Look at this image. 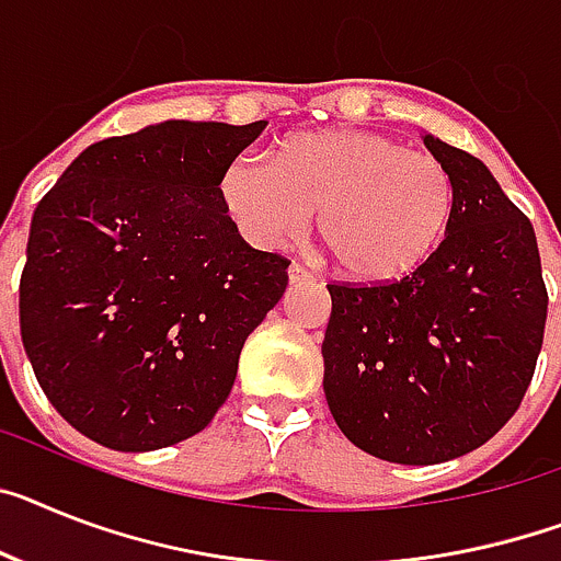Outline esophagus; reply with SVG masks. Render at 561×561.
Returning <instances> with one entry per match:
<instances>
[{"label":"esophagus","mask_w":561,"mask_h":561,"mask_svg":"<svg viewBox=\"0 0 561 561\" xmlns=\"http://www.w3.org/2000/svg\"><path fill=\"white\" fill-rule=\"evenodd\" d=\"M288 282L290 285H310V282H317V276L310 271H305L302 265H290L288 267Z\"/></svg>","instance_id":"1"}]
</instances>
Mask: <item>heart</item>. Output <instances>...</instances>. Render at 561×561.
I'll list each match as a JSON object with an SVG mask.
<instances>
[{"instance_id":"heart-1","label":"heart","mask_w":561,"mask_h":561,"mask_svg":"<svg viewBox=\"0 0 561 561\" xmlns=\"http://www.w3.org/2000/svg\"><path fill=\"white\" fill-rule=\"evenodd\" d=\"M219 205L256 248H279L308 230L347 279L388 285L436 253L456 208L454 179L431 153L374 130L285 136L256 157L230 159L216 182Z\"/></svg>"}]
</instances>
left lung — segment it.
Returning <instances> with one entry per match:
<instances>
[{"mask_svg": "<svg viewBox=\"0 0 561 561\" xmlns=\"http://www.w3.org/2000/svg\"><path fill=\"white\" fill-rule=\"evenodd\" d=\"M454 179L450 228L393 285H328L324 399L339 431L397 465L477 450L516 413L542 351L548 294L534 225L488 164L422 134Z\"/></svg>", "mask_w": 561, "mask_h": 561, "instance_id": "obj_1", "label": "left lung"}]
</instances>
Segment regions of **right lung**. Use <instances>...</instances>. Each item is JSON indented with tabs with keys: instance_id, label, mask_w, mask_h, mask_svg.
Listing matches in <instances>:
<instances>
[{
	"instance_id": "add662e5",
	"label": "right lung",
	"mask_w": 561,
	"mask_h": 561,
	"mask_svg": "<svg viewBox=\"0 0 561 561\" xmlns=\"http://www.w3.org/2000/svg\"><path fill=\"white\" fill-rule=\"evenodd\" d=\"M267 122L168 119L84 148L36 205L19 328L36 382L125 454L208 425L288 262L239 237L216 182Z\"/></svg>"
}]
</instances>
